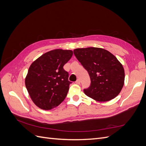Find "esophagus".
I'll return each mask as SVG.
<instances>
[{
  "label": "esophagus",
  "instance_id": "obj_1",
  "mask_svg": "<svg viewBox=\"0 0 146 146\" xmlns=\"http://www.w3.org/2000/svg\"><path fill=\"white\" fill-rule=\"evenodd\" d=\"M76 83L77 84V85H80V79H77V80L76 82Z\"/></svg>",
  "mask_w": 146,
  "mask_h": 146
}]
</instances>
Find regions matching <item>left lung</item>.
<instances>
[{
    "label": "left lung",
    "mask_w": 146,
    "mask_h": 146,
    "mask_svg": "<svg viewBox=\"0 0 146 146\" xmlns=\"http://www.w3.org/2000/svg\"><path fill=\"white\" fill-rule=\"evenodd\" d=\"M74 54L90 77V87L83 90L87 96L99 102H107L120 93L125 72L115 56L98 47L76 48Z\"/></svg>",
    "instance_id": "8db88e82"
}]
</instances>
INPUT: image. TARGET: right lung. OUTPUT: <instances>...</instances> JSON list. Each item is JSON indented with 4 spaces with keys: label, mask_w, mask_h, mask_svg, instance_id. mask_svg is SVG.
<instances>
[{
    "label": "right lung",
    "mask_w": 146,
    "mask_h": 146,
    "mask_svg": "<svg viewBox=\"0 0 146 146\" xmlns=\"http://www.w3.org/2000/svg\"><path fill=\"white\" fill-rule=\"evenodd\" d=\"M70 50L47 52L30 65L25 77V86L37 107L48 110L58 106L66 98L71 82L64 65L71 58Z\"/></svg>",
    "instance_id": "1"
}]
</instances>
